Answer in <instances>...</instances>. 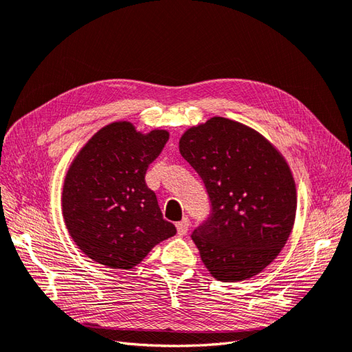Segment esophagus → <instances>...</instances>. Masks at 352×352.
I'll list each match as a JSON object with an SVG mask.
<instances>
[{
	"instance_id": "34e87169",
	"label": "esophagus",
	"mask_w": 352,
	"mask_h": 352,
	"mask_svg": "<svg viewBox=\"0 0 352 352\" xmlns=\"http://www.w3.org/2000/svg\"><path fill=\"white\" fill-rule=\"evenodd\" d=\"M176 229H177V235L179 236H184L185 233L188 232V229H189V220L185 217L182 221L176 223Z\"/></svg>"
}]
</instances>
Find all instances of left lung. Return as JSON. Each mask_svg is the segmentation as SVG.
<instances>
[{"label":"left lung","instance_id":"left-lung-1","mask_svg":"<svg viewBox=\"0 0 352 352\" xmlns=\"http://www.w3.org/2000/svg\"><path fill=\"white\" fill-rule=\"evenodd\" d=\"M179 151L211 202L210 217L192 233L211 276L238 282L263 272L295 221V180L283 155L257 131L225 117L189 127Z\"/></svg>","mask_w":352,"mask_h":352}]
</instances>
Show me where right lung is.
Masks as SVG:
<instances>
[{
    "label": "right lung",
    "mask_w": 352,
    "mask_h": 352,
    "mask_svg": "<svg viewBox=\"0 0 352 352\" xmlns=\"http://www.w3.org/2000/svg\"><path fill=\"white\" fill-rule=\"evenodd\" d=\"M167 140V131L142 133L131 122H114L74 157L63 186V217L72 239L91 260L129 270L176 233L145 184L146 168Z\"/></svg>",
    "instance_id": "1"
}]
</instances>
